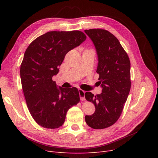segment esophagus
I'll use <instances>...</instances> for the list:
<instances>
[{
	"mask_svg": "<svg viewBox=\"0 0 158 158\" xmlns=\"http://www.w3.org/2000/svg\"><path fill=\"white\" fill-rule=\"evenodd\" d=\"M79 97H80L81 100V101H85V91L81 89H79Z\"/></svg>",
	"mask_w": 158,
	"mask_h": 158,
	"instance_id": "obj_1",
	"label": "esophagus"
}]
</instances>
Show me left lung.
Segmentation results:
<instances>
[{
    "mask_svg": "<svg viewBox=\"0 0 158 158\" xmlns=\"http://www.w3.org/2000/svg\"><path fill=\"white\" fill-rule=\"evenodd\" d=\"M95 47L102 93L94 95L87 92L85 96L92 102L95 111L86 115L88 126L95 129L108 127L117 122L123 111L131 89V63L120 41L109 31L101 29L85 30Z\"/></svg>",
    "mask_w": 158,
    "mask_h": 158,
    "instance_id": "obj_1",
    "label": "left lung"
}]
</instances>
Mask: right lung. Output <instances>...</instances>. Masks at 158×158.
I'll list each match as a JSON object with an SVG mask.
<instances>
[{
  "label": "right lung",
  "mask_w": 158,
  "mask_h": 158,
  "mask_svg": "<svg viewBox=\"0 0 158 158\" xmlns=\"http://www.w3.org/2000/svg\"><path fill=\"white\" fill-rule=\"evenodd\" d=\"M86 39L79 31H50L32 41L20 66L22 87L28 110L38 125L56 129L64 122L68 110L79 102L77 88L57 86L65 55Z\"/></svg>",
  "instance_id": "1"
}]
</instances>
